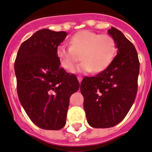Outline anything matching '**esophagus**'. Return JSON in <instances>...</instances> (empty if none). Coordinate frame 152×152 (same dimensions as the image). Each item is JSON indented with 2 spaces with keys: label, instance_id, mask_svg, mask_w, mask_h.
Here are the masks:
<instances>
[{
  "label": "esophagus",
  "instance_id": "esophagus-1",
  "mask_svg": "<svg viewBox=\"0 0 152 152\" xmlns=\"http://www.w3.org/2000/svg\"><path fill=\"white\" fill-rule=\"evenodd\" d=\"M77 79H78V81H79V83H81L82 80H83V77H82V76H78Z\"/></svg>",
  "mask_w": 152,
  "mask_h": 152
}]
</instances>
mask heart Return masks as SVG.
Instances as JSON below:
<instances>
[{
	"mask_svg": "<svg viewBox=\"0 0 152 152\" xmlns=\"http://www.w3.org/2000/svg\"><path fill=\"white\" fill-rule=\"evenodd\" d=\"M117 52L116 42L109 35L83 30L73 35L69 47L58 46L56 55L65 70H71L80 59L82 62L74 69L79 73H101L110 66Z\"/></svg>",
	"mask_w": 152,
	"mask_h": 152,
	"instance_id": "1",
	"label": "heart"
}]
</instances>
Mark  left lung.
Listing matches in <instances>:
<instances>
[{
  "mask_svg": "<svg viewBox=\"0 0 152 152\" xmlns=\"http://www.w3.org/2000/svg\"><path fill=\"white\" fill-rule=\"evenodd\" d=\"M107 32L115 40L117 55L105 70L84 77L80 85L87 121L94 128H110L121 122L137 93L139 61L136 48L120 30L111 27Z\"/></svg>",
  "mask_w": 152,
  "mask_h": 152,
  "instance_id": "obj_1",
  "label": "left lung"
}]
</instances>
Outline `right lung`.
Here are the masks:
<instances>
[{"instance_id":"obj_1","label":"right lung","mask_w":152,"mask_h":152,"mask_svg":"<svg viewBox=\"0 0 152 152\" xmlns=\"http://www.w3.org/2000/svg\"><path fill=\"white\" fill-rule=\"evenodd\" d=\"M66 35L64 31H37L22 43L15 61L20 102L30 120L41 129H62L69 98L79 88L76 76L60 66L56 55Z\"/></svg>"}]
</instances>
